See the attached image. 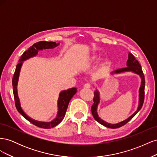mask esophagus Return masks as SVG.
<instances>
[{
    "label": "esophagus",
    "instance_id": "esophagus-1",
    "mask_svg": "<svg viewBox=\"0 0 157 157\" xmlns=\"http://www.w3.org/2000/svg\"><path fill=\"white\" fill-rule=\"evenodd\" d=\"M83 88H86V89H89V88H90V84H88V83L85 84H84Z\"/></svg>",
    "mask_w": 157,
    "mask_h": 157
}]
</instances>
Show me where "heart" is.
Masks as SVG:
<instances>
[{
	"label": "heart",
	"mask_w": 157,
	"mask_h": 157,
	"mask_svg": "<svg viewBox=\"0 0 157 157\" xmlns=\"http://www.w3.org/2000/svg\"><path fill=\"white\" fill-rule=\"evenodd\" d=\"M96 60V56H91L87 57L86 58H85L83 61L82 64L83 66L86 67H88L90 66H91L95 61Z\"/></svg>",
	"instance_id": "heart-1"
}]
</instances>
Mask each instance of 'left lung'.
Masks as SVG:
<instances>
[{
	"instance_id": "1",
	"label": "left lung",
	"mask_w": 157,
	"mask_h": 157,
	"mask_svg": "<svg viewBox=\"0 0 157 157\" xmlns=\"http://www.w3.org/2000/svg\"><path fill=\"white\" fill-rule=\"evenodd\" d=\"M126 66L127 67L122 69H118L117 70H115L111 72V74H120L122 73H126V72H132L135 74L138 75L140 78H141V84L140 87L139 89V103L138 106H137V110L132 114V115L128 117L127 119L123 121L122 122H120L117 124H111V123H108L106 121H103V119L99 117L98 114V107L100 101V94H99V92L98 90H96V91L94 92V104L92 105V113L94 118H95L97 122H98L99 124H102L103 126H105L107 128H120L122 126L126 124L128 122H129L132 118L134 117L136 114L137 113L140 109L142 107V105L144 104V90H145V77L143 73V71L141 69V66L140 64L135 57L130 52L128 53V59L127 60L126 62Z\"/></svg>"
}]
</instances>
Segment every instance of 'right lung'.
I'll list each match as a JSON object with an SVG mask.
<instances>
[{"instance_id":"1","label":"right lung","mask_w":157,"mask_h":157,"mask_svg":"<svg viewBox=\"0 0 157 157\" xmlns=\"http://www.w3.org/2000/svg\"><path fill=\"white\" fill-rule=\"evenodd\" d=\"M60 43H56L54 42H46V41H40L33 44L30 48L23 52V54L21 56L20 59H19V63L16 66L15 73L13 74V77L12 78V86H13V92L14 99H15L16 107L18 112L24 117L28 121L31 122L34 125L42 128L49 129L51 128H54L58 125L59 123L63 121V118L65 115V113L67 111V109L69 105L70 100L73 97L74 95L77 93V89L76 88H71L66 90H63L59 94V98L58 99V113L54 119L51 122H41L33 119L31 117L28 116L27 114L23 110L21 106V103L20 101V98L18 96L17 93V84L19 77L21 66L24 61L29 59L33 57H35L38 54V52L40 50H43L46 49H53L58 46Z\"/></svg>"}]
</instances>
